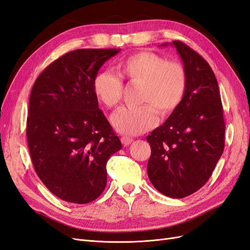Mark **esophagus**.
I'll use <instances>...</instances> for the list:
<instances>
[{
	"label": "esophagus",
	"instance_id": "esophagus-1",
	"mask_svg": "<svg viewBox=\"0 0 250 250\" xmlns=\"http://www.w3.org/2000/svg\"><path fill=\"white\" fill-rule=\"evenodd\" d=\"M132 139L131 138H128V137H122L121 138V142H122V144L124 146H128V145H130V144L132 143Z\"/></svg>",
	"mask_w": 250,
	"mask_h": 250
}]
</instances>
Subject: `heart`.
Segmentation results:
<instances>
[{
  "instance_id": "obj_1",
  "label": "heart",
  "mask_w": 250,
  "mask_h": 250,
  "mask_svg": "<svg viewBox=\"0 0 250 250\" xmlns=\"http://www.w3.org/2000/svg\"><path fill=\"white\" fill-rule=\"evenodd\" d=\"M121 74L132 82H142L141 103L138 107H121L112 113L111 124L120 133L137 135L158 124V111L169 115L183 102L188 86L184 65L152 52H140L120 63ZM94 92L107 107L122 99L123 81L110 71H102L94 79Z\"/></svg>"
}]
</instances>
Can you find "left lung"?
Wrapping results in <instances>:
<instances>
[{
  "mask_svg": "<svg viewBox=\"0 0 250 250\" xmlns=\"http://www.w3.org/2000/svg\"><path fill=\"white\" fill-rule=\"evenodd\" d=\"M170 44L183 60L188 86L179 106L147 137L151 147L147 173L158 192L184 198L206 185L213 173L224 150L225 123L209 64L186 43Z\"/></svg>",
  "mask_w": 250,
  "mask_h": 250,
  "instance_id": "8db88e82",
  "label": "left lung"
}]
</instances>
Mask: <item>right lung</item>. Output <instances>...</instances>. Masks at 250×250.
Listing matches in <instances>:
<instances>
[{"label":"right lung","mask_w":250,"mask_h":250,"mask_svg":"<svg viewBox=\"0 0 250 250\" xmlns=\"http://www.w3.org/2000/svg\"><path fill=\"white\" fill-rule=\"evenodd\" d=\"M120 49H79L42 71L29 99L27 141L36 174L58 198L84 204L106 187L108 158L122 148L98 106L94 79Z\"/></svg>","instance_id":"obj_1"}]
</instances>
